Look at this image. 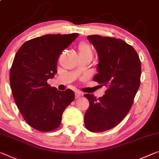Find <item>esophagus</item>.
<instances>
[{
	"instance_id": "obj_1",
	"label": "esophagus",
	"mask_w": 159,
	"mask_h": 159,
	"mask_svg": "<svg viewBox=\"0 0 159 159\" xmlns=\"http://www.w3.org/2000/svg\"><path fill=\"white\" fill-rule=\"evenodd\" d=\"M83 96H84V93H80V92H76V93H75V98L76 99L80 98V97Z\"/></svg>"
}]
</instances>
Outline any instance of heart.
I'll list each match as a JSON object with an SVG mask.
<instances>
[{"label": "heart", "instance_id": "1", "mask_svg": "<svg viewBox=\"0 0 159 159\" xmlns=\"http://www.w3.org/2000/svg\"><path fill=\"white\" fill-rule=\"evenodd\" d=\"M79 57H93V51L91 45L86 42H81L78 46Z\"/></svg>", "mask_w": 159, "mask_h": 159}]
</instances>
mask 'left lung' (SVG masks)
Listing matches in <instances>:
<instances>
[{
    "label": "left lung",
    "instance_id": "left-lung-1",
    "mask_svg": "<svg viewBox=\"0 0 159 159\" xmlns=\"http://www.w3.org/2000/svg\"><path fill=\"white\" fill-rule=\"evenodd\" d=\"M98 56L94 81L107 90L102 97L85 94L89 107L84 115L86 128L103 132L117 125L131 109L140 86L141 61L131 46L121 39L88 35Z\"/></svg>",
    "mask_w": 159,
    "mask_h": 159
}]
</instances>
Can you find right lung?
<instances>
[{
  "label": "right lung",
  "mask_w": 159,
  "mask_h": 159,
  "mask_svg": "<svg viewBox=\"0 0 159 159\" xmlns=\"http://www.w3.org/2000/svg\"><path fill=\"white\" fill-rule=\"evenodd\" d=\"M79 34H48L24 43L10 71L11 91L28 125L48 132L61 124L63 111L75 98L72 90L60 91L47 83L57 73V61Z\"/></svg>",
  "instance_id": "obj_1"
}]
</instances>
